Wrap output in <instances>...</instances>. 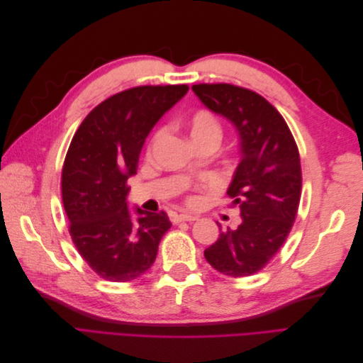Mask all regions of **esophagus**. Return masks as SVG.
Wrapping results in <instances>:
<instances>
[{"label": "esophagus", "mask_w": 363, "mask_h": 363, "mask_svg": "<svg viewBox=\"0 0 363 363\" xmlns=\"http://www.w3.org/2000/svg\"><path fill=\"white\" fill-rule=\"evenodd\" d=\"M199 219H200L199 215L180 213V215H177V218H175V221H177V223H182V221H189V223H192V221H199Z\"/></svg>", "instance_id": "obj_1"}]
</instances>
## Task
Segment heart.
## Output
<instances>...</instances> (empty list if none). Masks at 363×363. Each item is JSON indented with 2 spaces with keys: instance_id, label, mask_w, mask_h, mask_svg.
Wrapping results in <instances>:
<instances>
[{
  "instance_id": "b5f03b06",
  "label": "heart",
  "mask_w": 363,
  "mask_h": 363,
  "mask_svg": "<svg viewBox=\"0 0 363 363\" xmlns=\"http://www.w3.org/2000/svg\"><path fill=\"white\" fill-rule=\"evenodd\" d=\"M167 135V130L160 128L157 133L152 138L151 142V150H155L162 139ZM189 135L191 139L194 142H199V140H204V139H213V140H219L221 138V127H219L218 119L211 113V112H196L191 121H189Z\"/></svg>"
}]
</instances>
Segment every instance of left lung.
Here are the masks:
<instances>
[{"label": "left lung", "instance_id": "8db88e82", "mask_svg": "<svg viewBox=\"0 0 363 363\" xmlns=\"http://www.w3.org/2000/svg\"><path fill=\"white\" fill-rule=\"evenodd\" d=\"M192 91L235 127L240 151L227 195L242 221L219 233L204 257L224 276H251L280 250L295 221L301 195L298 148L283 116L259 94L227 83L194 84Z\"/></svg>", "mask_w": 363, "mask_h": 363}]
</instances>
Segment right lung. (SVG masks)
Wrapping results in <instances>:
<instances>
[{"label": "right lung", "mask_w": 363, "mask_h": 363, "mask_svg": "<svg viewBox=\"0 0 363 363\" xmlns=\"http://www.w3.org/2000/svg\"><path fill=\"white\" fill-rule=\"evenodd\" d=\"M186 84L139 86L98 104L77 130L62 171L69 233L98 276L131 281L151 268L171 221L164 212L128 207L127 180L145 139L188 94Z\"/></svg>", "instance_id": "obj_1"}]
</instances>
